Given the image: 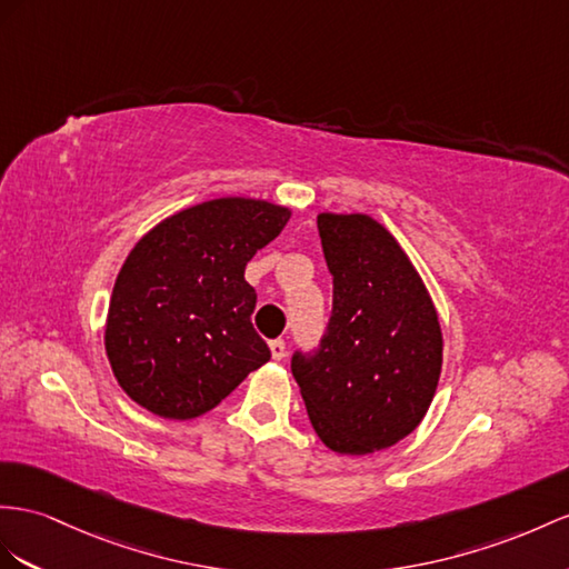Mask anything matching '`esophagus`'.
<instances>
[{
  "label": "esophagus",
  "mask_w": 569,
  "mask_h": 569,
  "mask_svg": "<svg viewBox=\"0 0 569 569\" xmlns=\"http://www.w3.org/2000/svg\"><path fill=\"white\" fill-rule=\"evenodd\" d=\"M269 351H271V358L273 360H283L286 356V341L283 339H276L269 343Z\"/></svg>",
  "instance_id": "34e87169"
}]
</instances>
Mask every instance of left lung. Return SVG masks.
<instances>
[{"label":"left lung","mask_w":569,"mask_h":569,"mask_svg":"<svg viewBox=\"0 0 569 569\" xmlns=\"http://www.w3.org/2000/svg\"><path fill=\"white\" fill-rule=\"evenodd\" d=\"M333 310L315 356L290 368L310 423L331 451L362 457L426 418L442 372V329L418 269L368 213L317 216Z\"/></svg>","instance_id":"1"}]
</instances>
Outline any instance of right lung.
Wrapping results in <instances>:
<instances>
[{"instance_id":"1","label":"right lung","mask_w":569,"mask_h":569,"mask_svg":"<svg viewBox=\"0 0 569 569\" xmlns=\"http://www.w3.org/2000/svg\"><path fill=\"white\" fill-rule=\"evenodd\" d=\"M290 213L267 199L218 197L163 218L132 247L110 296L106 353L141 409L199 418L271 358L252 327L244 267Z\"/></svg>"}]
</instances>
